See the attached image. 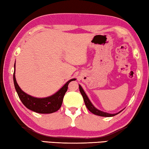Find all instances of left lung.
<instances>
[{
	"label": "left lung",
	"mask_w": 149,
	"mask_h": 149,
	"mask_svg": "<svg viewBox=\"0 0 149 149\" xmlns=\"http://www.w3.org/2000/svg\"><path fill=\"white\" fill-rule=\"evenodd\" d=\"M79 88L80 93H81V95L83 96V98H84V100L85 104H86V106L87 107V108L88 109V110L89 111L91 112L92 113H93V114H95L96 115H99V116H101V117H113V116H115V115H117L118 113H121V111H119V113H117L111 114V113L103 112V111H100V110L97 109L95 108L93 106V105L92 104L90 100H89L88 97L87 96L86 93H85V91H84L83 88H82L81 86H80V85H79Z\"/></svg>",
	"instance_id": "8db88e82"
}]
</instances>
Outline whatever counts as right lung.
I'll list each match as a JSON object with an SVG mask.
<instances>
[{
  "mask_svg": "<svg viewBox=\"0 0 149 149\" xmlns=\"http://www.w3.org/2000/svg\"><path fill=\"white\" fill-rule=\"evenodd\" d=\"M14 67H15V72L13 74L14 84L20 100L28 109L38 113H52L60 109L62 104L63 97L68 90V84L70 81L75 80V79L69 80L60 90L52 95L44 98L34 97L28 95L18 86L15 77V63Z\"/></svg>",
  "mask_w": 149,
  "mask_h": 149,
  "instance_id": "right-lung-1",
  "label": "right lung"
}]
</instances>
